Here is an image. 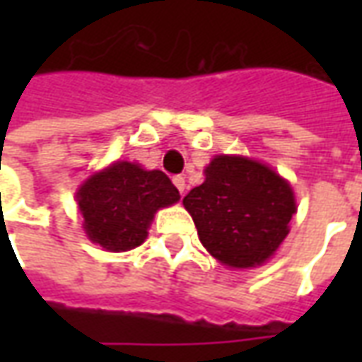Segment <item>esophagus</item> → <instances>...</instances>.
<instances>
[{
	"label": "esophagus",
	"instance_id": "obj_1",
	"mask_svg": "<svg viewBox=\"0 0 362 362\" xmlns=\"http://www.w3.org/2000/svg\"><path fill=\"white\" fill-rule=\"evenodd\" d=\"M173 182H174V186L178 188V192L184 194V189H186V178H184V176H174Z\"/></svg>",
	"mask_w": 362,
	"mask_h": 362
}]
</instances>
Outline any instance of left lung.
Returning a JSON list of instances; mask_svg holds the SVG:
<instances>
[{"label":"left lung","mask_w":362,"mask_h":362,"mask_svg":"<svg viewBox=\"0 0 362 362\" xmlns=\"http://www.w3.org/2000/svg\"><path fill=\"white\" fill-rule=\"evenodd\" d=\"M207 252L238 269L262 266L288 235L296 213L285 178L248 157L217 155L205 180L184 197Z\"/></svg>","instance_id":"8db88e82"}]
</instances>
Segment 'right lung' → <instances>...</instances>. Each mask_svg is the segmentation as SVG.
Wrapping results in <instances>:
<instances>
[{
    "mask_svg": "<svg viewBox=\"0 0 362 362\" xmlns=\"http://www.w3.org/2000/svg\"><path fill=\"white\" fill-rule=\"evenodd\" d=\"M178 199L180 194L165 173L127 160L95 173L77 189L83 230L108 252L134 250L143 244L155 213Z\"/></svg>",
    "mask_w": 362,
    "mask_h": 362,
    "instance_id": "1",
    "label": "right lung"
}]
</instances>
